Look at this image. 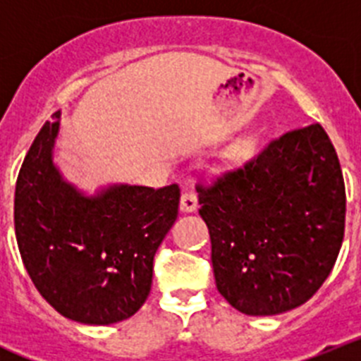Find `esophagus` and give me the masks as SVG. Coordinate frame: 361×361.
<instances>
[{
  "label": "esophagus",
  "mask_w": 361,
  "mask_h": 361,
  "mask_svg": "<svg viewBox=\"0 0 361 361\" xmlns=\"http://www.w3.org/2000/svg\"><path fill=\"white\" fill-rule=\"evenodd\" d=\"M197 206H199V199H197V193L193 188H186L183 193V197H180V209H183L184 213H193L197 209Z\"/></svg>",
  "instance_id": "34e87169"
}]
</instances>
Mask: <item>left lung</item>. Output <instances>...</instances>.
<instances>
[{
    "label": "left lung",
    "instance_id": "1",
    "mask_svg": "<svg viewBox=\"0 0 361 361\" xmlns=\"http://www.w3.org/2000/svg\"><path fill=\"white\" fill-rule=\"evenodd\" d=\"M197 191L216 289L237 311H291L329 276L345 229V184L320 124L283 133Z\"/></svg>",
    "mask_w": 361,
    "mask_h": 361
}]
</instances>
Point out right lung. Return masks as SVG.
I'll return each instance as SVG.
<instances>
[{
	"mask_svg": "<svg viewBox=\"0 0 361 361\" xmlns=\"http://www.w3.org/2000/svg\"><path fill=\"white\" fill-rule=\"evenodd\" d=\"M61 111L47 121L19 170L14 228L21 260L59 314L86 325L133 317L152 289L153 257L178 215L177 184H110L94 195L54 162Z\"/></svg>",
	"mask_w": 361,
	"mask_h": 361,
	"instance_id": "1",
	"label": "right lung"
}]
</instances>
